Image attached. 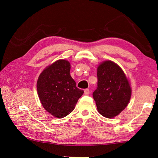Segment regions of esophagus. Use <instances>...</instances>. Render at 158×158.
<instances>
[{"label":"esophagus","instance_id":"obj_1","mask_svg":"<svg viewBox=\"0 0 158 158\" xmlns=\"http://www.w3.org/2000/svg\"><path fill=\"white\" fill-rule=\"evenodd\" d=\"M89 89H85V90H84V94L85 95H89Z\"/></svg>","mask_w":158,"mask_h":158}]
</instances>
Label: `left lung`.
<instances>
[{
  "mask_svg": "<svg viewBox=\"0 0 158 158\" xmlns=\"http://www.w3.org/2000/svg\"><path fill=\"white\" fill-rule=\"evenodd\" d=\"M98 88L93 93L98 111L112 118L125 109L130 102L132 89L123 69L112 60H104L97 68Z\"/></svg>",
  "mask_w": 158,
  "mask_h": 158,
  "instance_id": "obj_1",
  "label": "left lung"
}]
</instances>
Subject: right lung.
I'll return each instance as SVG.
<instances>
[{"label": "right lung", "mask_w": 158, "mask_h": 158, "mask_svg": "<svg viewBox=\"0 0 158 158\" xmlns=\"http://www.w3.org/2000/svg\"><path fill=\"white\" fill-rule=\"evenodd\" d=\"M70 70L69 61L59 59L47 66L37 79V94L42 106L56 118L70 114L84 94L76 87Z\"/></svg>", "instance_id": "1"}]
</instances>
